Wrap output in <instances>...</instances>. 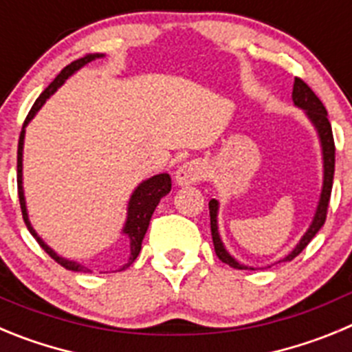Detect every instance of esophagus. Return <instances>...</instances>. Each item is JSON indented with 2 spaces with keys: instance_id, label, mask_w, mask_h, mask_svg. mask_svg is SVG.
I'll return each mask as SVG.
<instances>
[{
  "instance_id": "obj_1",
  "label": "esophagus",
  "mask_w": 352,
  "mask_h": 352,
  "mask_svg": "<svg viewBox=\"0 0 352 352\" xmlns=\"http://www.w3.org/2000/svg\"><path fill=\"white\" fill-rule=\"evenodd\" d=\"M206 176V167L201 160L185 162L178 170H176V185L178 186H190L199 183Z\"/></svg>"
}]
</instances>
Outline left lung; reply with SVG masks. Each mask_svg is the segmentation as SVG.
Masks as SVG:
<instances>
[{"mask_svg":"<svg viewBox=\"0 0 352 352\" xmlns=\"http://www.w3.org/2000/svg\"><path fill=\"white\" fill-rule=\"evenodd\" d=\"M292 102L298 109H301L305 113V116L309 118V121L312 123V126L316 129L317 138H319V144H321V155H322V186L321 194H319V203H317L316 213L312 217V222H310L309 229L305 231V234L301 236L300 241L296 243V247L289 252L284 259H280L278 263H287L292 261L294 257L303 250L307 245L312 241L314 236L319 232L322 226H324L326 220V211H328L329 204V195H331V186H333V173H335V142H333V133H331V125L328 121V113H326V107L322 105V102L317 98L316 93L307 86L301 79H294V86H292ZM219 208L220 203L217 199H211L210 201V223H211V238H213L214 252L222 263L229 264L231 268L236 270H256L254 266H247V264H241L239 261H236L234 257L227 252L226 245H223L222 238H220L219 231ZM270 268V266H268Z\"/></svg>","mask_w":352,"mask_h":352,"instance_id":"obj_1","label":"left lung"}]
</instances>
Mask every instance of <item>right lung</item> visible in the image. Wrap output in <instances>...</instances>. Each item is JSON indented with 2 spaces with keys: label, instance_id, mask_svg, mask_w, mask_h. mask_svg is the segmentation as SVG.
Masks as SVG:
<instances>
[{
  "label": "right lung",
  "instance_id": "right-lung-1",
  "mask_svg": "<svg viewBox=\"0 0 352 352\" xmlns=\"http://www.w3.org/2000/svg\"><path fill=\"white\" fill-rule=\"evenodd\" d=\"M98 58H104V54H88L80 58V60L72 61L70 65L63 68V70L56 76V79L49 84L47 88L43 89L42 95L36 98V102L33 104L31 107L30 114H28L26 121H24V126H23V132H21V138H19V149H17V188H19V201H21V210H23V219L24 223H26L28 231L33 234V238L38 241L40 247L43 250L47 252L49 256L56 261L58 264H61L63 268L70 270V272H89L86 266H82L80 263L77 261H72L67 259V257L60 256V254H56L54 248L49 247L45 241L38 236V232L35 231V227L31 226V220H30V214H28V206H26V197H24V185H23V151H24V138H26V126L30 125V121L36 116L42 105L47 102V98L51 95H54L58 89L61 88L65 84V80L68 77H72L76 74L77 70L84 67V65L91 63V61L98 60ZM170 186H173V182H170V176L167 173H162V174H155L151 178L144 179V182L139 183L135 186V190L132 192L129 199V206H126V220L123 223V229H121V234L126 236L129 238V259L126 263L121 266L118 272L121 270H126L133 261L138 259L139 252H141V245H142V239H144L146 231H148V226H149V220H151V214H153L155 208L158 206L160 203V199L164 195H167L170 192Z\"/></svg>",
  "mask_w": 352,
  "mask_h": 352
}]
</instances>
